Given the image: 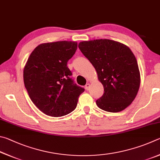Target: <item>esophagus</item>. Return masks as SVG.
Wrapping results in <instances>:
<instances>
[{"instance_id":"esophagus-1","label":"esophagus","mask_w":160,"mask_h":160,"mask_svg":"<svg viewBox=\"0 0 160 160\" xmlns=\"http://www.w3.org/2000/svg\"><path fill=\"white\" fill-rule=\"evenodd\" d=\"M90 87H91L90 83H87V84L85 86V89H86V91H88L89 89H90Z\"/></svg>"}]
</instances>
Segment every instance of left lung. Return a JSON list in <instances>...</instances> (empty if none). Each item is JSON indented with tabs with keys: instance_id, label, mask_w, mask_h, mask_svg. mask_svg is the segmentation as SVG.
Returning a JSON list of instances; mask_svg holds the SVG:
<instances>
[{
	"instance_id": "obj_1",
	"label": "left lung",
	"mask_w": 160,
	"mask_h": 160,
	"mask_svg": "<svg viewBox=\"0 0 160 160\" xmlns=\"http://www.w3.org/2000/svg\"><path fill=\"white\" fill-rule=\"evenodd\" d=\"M82 52L95 67L104 88L96 105L110 112L124 110L138 93L141 74L136 58L127 46L110 39H95L78 43Z\"/></svg>"
}]
</instances>
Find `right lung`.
Wrapping results in <instances>:
<instances>
[{
  "mask_svg": "<svg viewBox=\"0 0 160 160\" xmlns=\"http://www.w3.org/2000/svg\"><path fill=\"white\" fill-rule=\"evenodd\" d=\"M77 49L75 41L41 43L24 67L25 88L31 100L46 115L58 117L74 110L84 88L74 83L67 62Z\"/></svg>",
  "mask_w": 160,
  "mask_h": 160,
  "instance_id": "obj_1",
  "label": "right lung"
}]
</instances>
